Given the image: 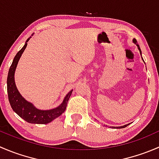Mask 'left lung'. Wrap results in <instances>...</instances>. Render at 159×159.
Masks as SVG:
<instances>
[{
    "mask_svg": "<svg viewBox=\"0 0 159 159\" xmlns=\"http://www.w3.org/2000/svg\"><path fill=\"white\" fill-rule=\"evenodd\" d=\"M133 42L134 43V44H136V45H137V47H138V48H139V51H140V54H141V55H142V51H141V48H140V47H139V45L138 44H136V42H137V41H136L135 39H133ZM142 60H143V58H142ZM129 124H128V125H123V126H120V127H112V128H115V129H123V128H125V127H127L128 125H129Z\"/></svg>",
    "mask_w": 159,
    "mask_h": 159,
    "instance_id": "left-lung-1",
    "label": "left lung"
}]
</instances>
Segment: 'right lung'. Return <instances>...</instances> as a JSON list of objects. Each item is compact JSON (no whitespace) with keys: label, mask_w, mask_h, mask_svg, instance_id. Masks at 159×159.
Segmentation results:
<instances>
[{"label":"right lung","mask_w":159,"mask_h":159,"mask_svg":"<svg viewBox=\"0 0 159 159\" xmlns=\"http://www.w3.org/2000/svg\"><path fill=\"white\" fill-rule=\"evenodd\" d=\"M30 38V37L28 38L24 47L17 53L9 69L7 79L8 100L13 111L26 121L32 123V124H48L65 112L67 104L73 90L70 91L67 94L62 103L58 107L50 110L38 109L36 107L34 106L33 104L25 100L22 97L16 87L15 81H14V73H15L19 59L26 48L28 45V41H29Z\"/></svg>","instance_id":"1"}]
</instances>
